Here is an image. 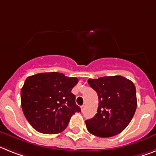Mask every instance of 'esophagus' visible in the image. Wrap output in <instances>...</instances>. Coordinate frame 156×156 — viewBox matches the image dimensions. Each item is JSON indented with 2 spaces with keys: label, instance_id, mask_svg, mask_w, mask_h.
Listing matches in <instances>:
<instances>
[{
  "label": "esophagus",
  "instance_id": "1",
  "mask_svg": "<svg viewBox=\"0 0 156 156\" xmlns=\"http://www.w3.org/2000/svg\"><path fill=\"white\" fill-rule=\"evenodd\" d=\"M81 109H82V111H83L85 109V105H82V106H81Z\"/></svg>",
  "mask_w": 156,
  "mask_h": 156
}]
</instances>
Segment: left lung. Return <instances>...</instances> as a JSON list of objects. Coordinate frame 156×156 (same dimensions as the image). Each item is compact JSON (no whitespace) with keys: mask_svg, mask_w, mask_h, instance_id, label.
Segmentation results:
<instances>
[{"mask_svg":"<svg viewBox=\"0 0 156 156\" xmlns=\"http://www.w3.org/2000/svg\"><path fill=\"white\" fill-rule=\"evenodd\" d=\"M88 83L98 94V113L86 120L87 130L98 137L119 134L133 119L137 106L136 87L132 81L120 75L90 78Z\"/></svg>","mask_w":156,"mask_h":156,"instance_id":"obj_1","label":"left lung"}]
</instances>
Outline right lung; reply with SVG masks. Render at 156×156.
<instances>
[{"mask_svg": "<svg viewBox=\"0 0 156 156\" xmlns=\"http://www.w3.org/2000/svg\"><path fill=\"white\" fill-rule=\"evenodd\" d=\"M75 77L62 73H40L27 77L21 89V106L30 125L44 134H57L66 129L75 112H81L71 93Z\"/></svg>", "mask_w": 156, "mask_h": 156, "instance_id": "add662e5", "label": "right lung"}]
</instances>
